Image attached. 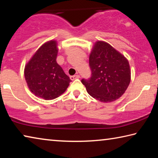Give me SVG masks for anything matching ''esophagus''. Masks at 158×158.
Instances as JSON below:
<instances>
[{
	"mask_svg": "<svg viewBox=\"0 0 158 158\" xmlns=\"http://www.w3.org/2000/svg\"><path fill=\"white\" fill-rule=\"evenodd\" d=\"M80 77V76L79 74H77V75H74V76H71L70 77V79L71 80H74V79H79Z\"/></svg>",
	"mask_w": 158,
	"mask_h": 158,
	"instance_id": "1",
	"label": "esophagus"
}]
</instances>
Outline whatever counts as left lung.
I'll return each instance as SVG.
<instances>
[{
    "label": "left lung",
    "mask_w": 158,
    "mask_h": 158,
    "mask_svg": "<svg viewBox=\"0 0 158 158\" xmlns=\"http://www.w3.org/2000/svg\"><path fill=\"white\" fill-rule=\"evenodd\" d=\"M91 77L83 79L89 94L102 102H111L124 94L131 80L128 60L105 41L95 42L89 56Z\"/></svg>",
    "instance_id": "left-lung-1"
}]
</instances>
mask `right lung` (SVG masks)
<instances>
[{
  "instance_id": "add662e5",
  "label": "right lung",
  "mask_w": 158,
  "mask_h": 158,
  "mask_svg": "<svg viewBox=\"0 0 158 158\" xmlns=\"http://www.w3.org/2000/svg\"><path fill=\"white\" fill-rule=\"evenodd\" d=\"M58 42L52 40L44 43L26 64L24 77L29 90L46 100L59 97L71 81L56 62Z\"/></svg>"
}]
</instances>
